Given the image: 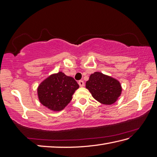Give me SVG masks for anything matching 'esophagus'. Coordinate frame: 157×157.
<instances>
[{
    "label": "esophagus",
    "instance_id": "1",
    "mask_svg": "<svg viewBox=\"0 0 157 157\" xmlns=\"http://www.w3.org/2000/svg\"><path fill=\"white\" fill-rule=\"evenodd\" d=\"M78 84L79 85V86H80V87H84V81L80 80V81L78 82Z\"/></svg>",
    "mask_w": 157,
    "mask_h": 157
}]
</instances>
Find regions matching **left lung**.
Returning <instances> with one entry per match:
<instances>
[{
	"label": "left lung",
	"instance_id": "obj_1",
	"mask_svg": "<svg viewBox=\"0 0 157 157\" xmlns=\"http://www.w3.org/2000/svg\"><path fill=\"white\" fill-rule=\"evenodd\" d=\"M86 88L96 101L106 105L114 104L122 92L119 80L98 71L90 75L86 83Z\"/></svg>",
	"mask_w": 157,
	"mask_h": 157
}]
</instances>
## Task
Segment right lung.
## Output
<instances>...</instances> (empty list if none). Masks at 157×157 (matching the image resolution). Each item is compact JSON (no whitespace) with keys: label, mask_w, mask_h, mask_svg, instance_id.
<instances>
[{"label":"right lung","mask_w":157,"mask_h":157,"mask_svg":"<svg viewBox=\"0 0 157 157\" xmlns=\"http://www.w3.org/2000/svg\"><path fill=\"white\" fill-rule=\"evenodd\" d=\"M79 85L72 77L59 71L44 79L37 88L40 102L51 111L58 112L64 109L72 99Z\"/></svg>","instance_id":"1"}]
</instances>
